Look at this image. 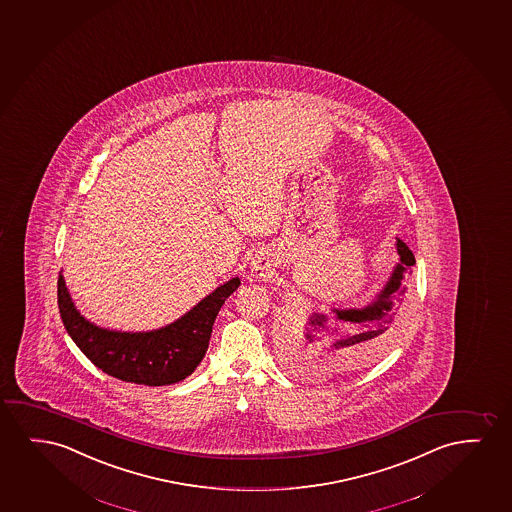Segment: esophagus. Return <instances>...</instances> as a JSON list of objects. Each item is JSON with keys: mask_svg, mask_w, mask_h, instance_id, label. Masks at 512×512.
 Segmentation results:
<instances>
[{"mask_svg": "<svg viewBox=\"0 0 512 512\" xmlns=\"http://www.w3.org/2000/svg\"><path fill=\"white\" fill-rule=\"evenodd\" d=\"M264 269H266V267L262 266V264H253L252 266L253 273L260 274V276L264 273Z\"/></svg>", "mask_w": 512, "mask_h": 512, "instance_id": "obj_1", "label": "esophagus"}]
</instances>
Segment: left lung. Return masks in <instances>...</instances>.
Segmentation results:
<instances>
[{"label":"left lung","mask_w":512,"mask_h":512,"mask_svg":"<svg viewBox=\"0 0 512 512\" xmlns=\"http://www.w3.org/2000/svg\"><path fill=\"white\" fill-rule=\"evenodd\" d=\"M399 264L385 287L364 308L330 309L304 320H288L283 355L288 367L302 376H316L334 367H365L383 357L404 320V278L416 264L409 246L397 238Z\"/></svg>","instance_id":"left-lung-1"}]
</instances>
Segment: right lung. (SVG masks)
<instances>
[{
  "mask_svg": "<svg viewBox=\"0 0 512 512\" xmlns=\"http://www.w3.org/2000/svg\"><path fill=\"white\" fill-rule=\"evenodd\" d=\"M239 285L238 276L225 281L175 322L148 332L103 329L89 322L71 299L63 273L57 280V304L64 329L98 369L126 383L164 386L196 371L218 311Z\"/></svg>",
  "mask_w": 512,
  "mask_h": 512,
  "instance_id": "right-lung-1",
  "label": "right lung"
}]
</instances>
